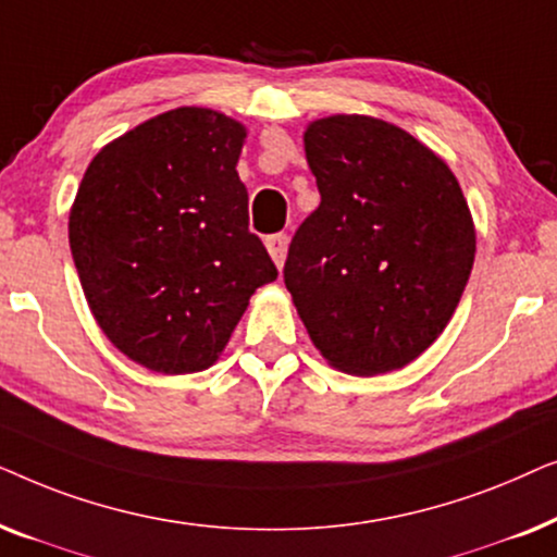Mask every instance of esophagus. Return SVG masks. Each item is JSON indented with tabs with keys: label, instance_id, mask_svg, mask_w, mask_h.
<instances>
[{
	"label": "esophagus",
	"instance_id": "1",
	"mask_svg": "<svg viewBox=\"0 0 557 557\" xmlns=\"http://www.w3.org/2000/svg\"><path fill=\"white\" fill-rule=\"evenodd\" d=\"M265 248H269V253L273 261H276V265L281 269L286 261V250H288V235L286 233H276V235H269L265 238Z\"/></svg>",
	"mask_w": 557,
	"mask_h": 557
}]
</instances>
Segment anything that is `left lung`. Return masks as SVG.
<instances>
[{
  "instance_id": "8db88e82",
  "label": "left lung",
  "mask_w": 557,
  "mask_h": 557,
  "mask_svg": "<svg viewBox=\"0 0 557 557\" xmlns=\"http://www.w3.org/2000/svg\"><path fill=\"white\" fill-rule=\"evenodd\" d=\"M304 149L322 202L294 233L286 288L334 368L398 370L438 339L474 265L459 182L421 141L372 116L319 119Z\"/></svg>"
}]
</instances>
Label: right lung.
Instances as JSON below:
<instances>
[{
    "instance_id": "1",
    "label": "right lung",
    "mask_w": 557,
    "mask_h": 557,
    "mask_svg": "<svg viewBox=\"0 0 557 557\" xmlns=\"http://www.w3.org/2000/svg\"><path fill=\"white\" fill-rule=\"evenodd\" d=\"M246 128L174 109L111 141L71 210V253L96 322L144 368H210L258 286L278 271L248 231Z\"/></svg>"
}]
</instances>
